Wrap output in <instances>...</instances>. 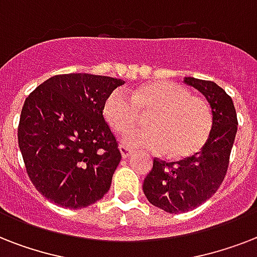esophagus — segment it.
<instances>
[{"label": "esophagus", "instance_id": "esophagus-1", "mask_svg": "<svg viewBox=\"0 0 257 257\" xmlns=\"http://www.w3.org/2000/svg\"><path fill=\"white\" fill-rule=\"evenodd\" d=\"M120 152L122 159H129V157L132 156V151L128 147H124V145H120Z\"/></svg>", "mask_w": 257, "mask_h": 257}]
</instances>
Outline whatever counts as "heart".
<instances>
[{
  "label": "heart",
  "mask_w": 257,
  "mask_h": 257,
  "mask_svg": "<svg viewBox=\"0 0 257 257\" xmlns=\"http://www.w3.org/2000/svg\"><path fill=\"white\" fill-rule=\"evenodd\" d=\"M141 112H152L147 118L149 128L126 132L122 141L128 148L167 152L180 160L199 152L211 132L212 113L207 102L176 82H148L135 90L133 97L116 89L104 102L105 120L114 132L136 125Z\"/></svg>",
  "instance_id": "obj_1"
}]
</instances>
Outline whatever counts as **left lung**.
<instances>
[{
    "instance_id": "obj_1",
    "label": "left lung",
    "mask_w": 257,
    "mask_h": 257,
    "mask_svg": "<svg viewBox=\"0 0 257 257\" xmlns=\"http://www.w3.org/2000/svg\"><path fill=\"white\" fill-rule=\"evenodd\" d=\"M184 82L207 98L212 110V128L200 152L187 160H153L143 191L149 203L168 213L191 211L215 195L227 173L237 132L235 105L223 88L195 77H184Z\"/></svg>"
}]
</instances>
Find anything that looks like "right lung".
I'll return each instance as SVG.
<instances>
[{
	"mask_svg": "<svg viewBox=\"0 0 257 257\" xmlns=\"http://www.w3.org/2000/svg\"><path fill=\"white\" fill-rule=\"evenodd\" d=\"M122 84L106 76L58 74L26 97L18 147L29 179L49 201L80 209L109 191L121 153L102 110Z\"/></svg>",
	"mask_w": 257,
	"mask_h": 257,
	"instance_id": "1",
	"label": "right lung"
}]
</instances>
